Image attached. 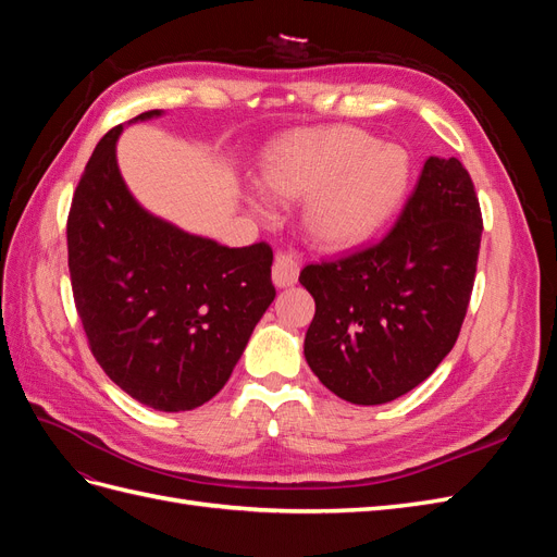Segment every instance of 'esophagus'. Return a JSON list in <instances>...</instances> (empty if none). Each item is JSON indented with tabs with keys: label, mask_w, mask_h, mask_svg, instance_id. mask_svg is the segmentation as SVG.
I'll list each match as a JSON object with an SVG mask.
<instances>
[{
	"label": "esophagus",
	"mask_w": 557,
	"mask_h": 557,
	"mask_svg": "<svg viewBox=\"0 0 557 557\" xmlns=\"http://www.w3.org/2000/svg\"><path fill=\"white\" fill-rule=\"evenodd\" d=\"M297 276H299V258L290 250H278L272 264L274 283L278 288H285V285L297 283Z\"/></svg>",
	"instance_id": "esophagus-1"
}]
</instances>
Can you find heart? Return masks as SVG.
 <instances>
[{"label":"heart","mask_w":557,"mask_h":557,"mask_svg":"<svg viewBox=\"0 0 557 557\" xmlns=\"http://www.w3.org/2000/svg\"><path fill=\"white\" fill-rule=\"evenodd\" d=\"M409 158L352 127L301 132L264 162L267 188L285 199L309 197L305 223L330 248L364 242L393 215L409 185ZM256 209L264 205L256 199Z\"/></svg>","instance_id":"1"}]
</instances>
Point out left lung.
<instances>
[{
  "mask_svg": "<svg viewBox=\"0 0 557 557\" xmlns=\"http://www.w3.org/2000/svg\"><path fill=\"white\" fill-rule=\"evenodd\" d=\"M481 232L462 162L430 158L381 242L301 269L315 299L305 356L320 383L364 407L423 383L458 342Z\"/></svg>",
  "mask_w": 557,
  "mask_h": 557,
  "instance_id": "left-lung-1",
  "label": "left lung"
}]
</instances>
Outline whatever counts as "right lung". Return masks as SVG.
<instances>
[{
    "instance_id": "obj_1",
    "label": "right lung",
    "mask_w": 557,
    "mask_h": 557,
    "mask_svg": "<svg viewBox=\"0 0 557 557\" xmlns=\"http://www.w3.org/2000/svg\"><path fill=\"white\" fill-rule=\"evenodd\" d=\"M121 129L95 146L72 197L74 305L95 360L121 391L150 409L190 411L227 383L274 301V252L267 242L227 248L146 213L117 172Z\"/></svg>"
}]
</instances>
